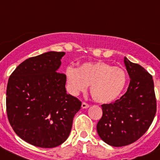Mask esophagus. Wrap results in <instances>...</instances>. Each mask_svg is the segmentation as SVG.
Segmentation results:
<instances>
[{
	"mask_svg": "<svg viewBox=\"0 0 160 160\" xmlns=\"http://www.w3.org/2000/svg\"><path fill=\"white\" fill-rule=\"evenodd\" d=\"M89 107H90V105H89V104H87V103L84 102L82 103V109H87V108H88Z\"/></svg>",
	"mask_w": 160,
	"mask_h": 160,
	"instance_id": "esophagus-1",
	"label": "esophagus"
}]
</instances>
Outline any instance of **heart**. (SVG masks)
Wrapping results in <instances>:
<instances>
[{
	"label": "heart",
	"mask_w": 160,
	"mask_h": 160,
	"mask_svg": "<svg viewBox=\"0 0 160 160\" xmlns=\"http://www.w3.org/2000/svg\"><path fill=\"white\" fill-rule=\"evenodd\" d=\"M69 90L78 94L90 85V94L96 102L109 103L116 100L123 92L128 82L125 70L104 62H89L78 69L69 66L66 70Z\"/></svg>",
	"instance_id": "heart-1"
}]
</instances>
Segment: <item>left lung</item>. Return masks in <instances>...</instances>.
I'll list each match as a JSON object with an SVG mask.
<instances>
[{
	"label": "left lung",
	"mask_w": 160,
	"mask_h": 160,
	"mask_svg": "<svg viewBox=\"0 0 160 160\" xmlns=\"http://www.w3.org/2000/svg\"><path fill=\"white\" fill-rule=\"evenodd\" d=\"M131 78L127 92L113 103L102 104V116L97 131L106 143L113 147L133 143L146 133L156 113L152 76L142 66L124 58Z\"/></svg>",
	"instance_id": "8db88e82"
}]
</instances>
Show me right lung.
Returning a JSON list of instances; mask_svg holds the SVG:
<instances>
[{
    "instance_id": "right-lung-1",
    "label": "right lung",
    "mask_w": 160,
    "mask_h": 160,
    "mask_svg": "<svg viewBox=\"0 0 160 160\" xmlns=\"http://www.w3.org/2000/svg\"><path fill=\"white\" fill-rule=\"evenodd\" d=\"M64 52L50 51L29 58L8 81V122L25 142L43 148L58 147L70 135L82 102L66 90V74L59 73Z\"/></svg>"
}]
</instances>
